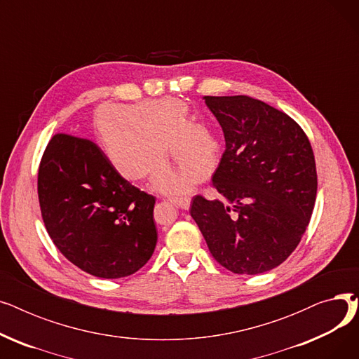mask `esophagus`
Instances as JSON below:
<instances>
[{
  "label": "esophagus",
  "mask_w": 359,
  "mask_h": 359,
  "mask_svg": "<svg viewBox=\"0 0 359 359\" xmlns=\"http://www.w3.org/2000/svg\"><path fill=\"white\" fill-rule=\"evenodd\" d=\"M177 208H182V210H189V206H191V199L189 198H184V199H176V201H172Z\"/></svg>",
  "instance_id": "esophagus-1"
}]
</instances>
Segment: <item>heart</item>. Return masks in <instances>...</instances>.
Listing matches in <instances>:
<instances>
[{"label": "heart", "mask_w": 359, "mask_h": 359, "mask_svg": "<svg viewBox=\"0 0 359 359\" xmlns=\"http://www.w3.org/2000/svg\"><path fill=\"white\" fill-rule=\"evenodd\" d=\"M93 130L110 167L130 183L151 184L170 196L189 194V184L165 160L168 149L184 177L203 183L219 161V142L205 125H192L189 106L163 97L104 104L93 115Z\"/></svg>", "instance_id": "1"}]
</instances>
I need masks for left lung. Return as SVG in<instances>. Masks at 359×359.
<instances>
[{"label":"left lung","instance_id":"8db88e82","mask_svg":"<svg viewBox=\"0 0 359 359\" xmlns=\"http://www.w3.org/2000/svg\"><path fill=\"white\" fill-rule=\"evenodd\" d=\"M37 195L49 237L81 271L123 278L153 256L156 198L122 179L93 141L55 134L39 164Z\"/></svg>","mask_w":359,"mask_h":359}]
</instances>
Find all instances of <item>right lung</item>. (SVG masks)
Segmentation results:
<instances>
[{"label": "right lung", "mask_w": 359, "mask_h": 359, "mask_svg": "<svg viewBox=\"0 0 359 359\" xmlns=\"http://www.w3.org/2000/svg\"><path fill=\"white\" fill-rule=\"evenodd\" d=\"M225 151L212 176L222 201L196 195L191 215L221 266L257 275L284 263L303 238L317 195L311 144L301 126L248 96H205Z\"/></svg>", "instance_id": "1"}]
</instances>
